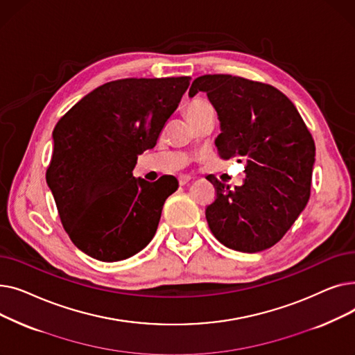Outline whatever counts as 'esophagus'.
I'll return each mask as SVG.
<instances>
[{"label": "esophagus", "mask_w": 355, "mask_h": 355, "mask_svg": "<svg viewBox=\"0 0 355 355\" xmlns=\"http://www.w3.org/2000/svg\"><path fill=\"white\" fill-rule=\"evenodd\" d=\"M190 180H191V177H190V175H180V177H178V182H180V185H185V184H187Z\"/></svg>", "instance_id": "1"}]
</instances>
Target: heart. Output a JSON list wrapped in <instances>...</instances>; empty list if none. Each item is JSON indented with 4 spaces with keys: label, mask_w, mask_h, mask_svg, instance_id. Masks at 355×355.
I'll list each match as a JSON object with an SVG mask.
<instances>
[{
    "label": "heart",
    "mask_w": 355,
    "mask_h": 355,
    "mask_svg": "<svg viewBox=\"0 0 355 355\" xmlns=\"http://www.w3.org/2000/svg\"><path fill=\"white\" fill-rule=\"evenodd\" d=\"M210 110H213L211 105L206 99H201V98L191 99L190 102H187V105H185V107H184L185 116H187V119L191 123H196L202 115H206L207 112H210Z\"/></svg>",
    "instance_id": "b5f03b06"
}]
</instances>
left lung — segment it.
Here are the masks:
<instances>
[{
    "instance_id": "obj_1",
    "label": "left lung",
    "mask_w": 355,
    "mask_h": 355,
    "mask_svg": "<svg viewBox=\"0 0 355 355\" xmlns=\"http://www.w3.org/2000/svg\"><path fill=\"white\" fill-rule=\"evenodd\" d=\"M206 92L217 110L220 158L246 162V178L230 189L214 175L216 200L206 207L214 237L229 249L272 248L305 209L311 196L315 144L300 112L276 87L232 74H204L189 95Z\"/></svg>"
}]
</instances>
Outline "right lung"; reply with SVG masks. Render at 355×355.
<instances>
[{
    "label": "right lung",
    "mask_w": 355,
    "mask_h": 355,
    "mask_svg": "<svg viewBox=\"0 0 355 355\" xmlns=\"http://www.w3.org/2000/svg\"><path fill=\"white\" fill-rule=\"evenodd\" d=\"M191 78L119 79L96 87L53 130L46 181L70 240L87 256L118 262L153 240L173 175H132L138 155L157 145Z\"/></svg>",
    "instance_id": "obj_1"
}]
</instances>
